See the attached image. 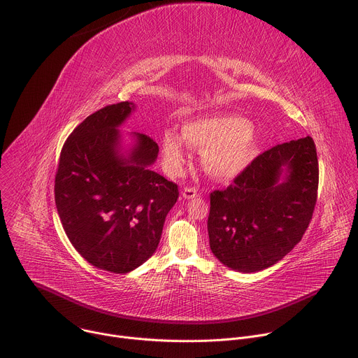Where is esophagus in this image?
<instances>
[{"instance_id": "34e87169", "label": "esophagus", "mask_w": 358, "mask_h": 358, "mask_svg": "<svg viewBox=\"0 0 358 358\" xmlns=\"http://www.w3.org/2000/svg\"><path fill=\"white\" fill-rule=\"evenodd\" d=\"M182 196L184 198H187V199H189V198H194V196H196L198 194H199V191L195 188V187H185L184 189H182Z\"/></svg>"}]
</instances>
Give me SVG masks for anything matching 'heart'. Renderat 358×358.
Returning <instances> with one entry per match:
<instances>
[{"label": "heart", "mask_w": 358, "mask_h": 358, "mask_svg": "<svg viewBox=\"0 0 358 358\" xmlns=\"http://www.w3.org/2000/svg\"><path fill=\"white\" fill-rule=\"evenodd\" d=\"M189 147L203 151V167L215 178L227 180L242 171L257 151L250 123L239 116L217 115L187 122L181 134L167 129L162 134V155L169 173L180 174Z\"/></svg>", "instance_id": "obj_1"}]
</instances>
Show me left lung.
<instances>
[{"label": "left lung", "instance_id": "1", "mask_svg": "<svg viewBox=\"0 0 358 358\" xmlns=\"http://www.w3.org/2000/svg\"><path fill=\"white\" fill-rule=\"evenodd\" d=\"M283 168L285 182H278ZM319 162L310 136L255 157L225 189L211 192L210 246L238 272H258L300 242L317 202Z\"/></svg>", "mask_w": 358, "mask_h": 358}]
</instances>
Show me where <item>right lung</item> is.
Segmentation results:
<instances>
[{"label": "right lung", "mask_w": 358, "mask_h": 358, "mask_svg": "<svg viewBox=\"0 0 358 358\" xmlns=\"http://www.w3.org/2000/svg\"><path fill=\"white\" fill-rule=\"evenodd\" d=\"M134 109L131 101L87 116L66 138L55 174V203L73 248L93 266L127 273L159 246L178 185L147 166L159 144L137 133L129 159L117 155L116 130Z\"/></svg>", "instance_id": "obj_1"}]
</instances>
